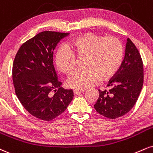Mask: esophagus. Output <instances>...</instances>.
<instances>
[{
  "label": "esophagus",
  "mask_w": 153,
  "mask_h": 153,
  "mask_svg": "<svg viewBox=\"0 0 153 153\" xmlns=\"http://www.w3.org/2000/svg\"><path fill=\"white\" fill-rule=\"evenodd\" d=\"M85 90V89H75L74 91H73V93H74V94H79V93H81L82 92H84Z\"/></svg>",
  "instance_id": "1"
}]
</instances>
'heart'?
I'll list each match as a JSON object with an SVG mask.
<instances>
[{
  "label": "heart",
  "instance_id": "heart-1",
  "mask_svg": "<svg viewBox=\"0 0 153 153\" xmlns=\"http://www.w3.org/2000/svg\"><path fill=\"white\" fill-rule=\"evenodd\" d=\"M75 56L84 57L85 68L75 72L67 84L71 88L85 89L96 83L100 78L107 79L115 75L123 63L124 51L115 37L82 34L73 38L68 48H62L56 53L55 62L58 71L65 75L73 73L76 65Z\"/></svg>",
  "mask_w": 153,
  "mask_h": 153
}]
</instances>
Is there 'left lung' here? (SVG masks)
Returning <instances> with one entry per match:
<instances>
[{"mask_svg":"<svg viewBox=\"0 0 153 153\" xmlns=\"http://www.w3.org/2000/svg\"><path fill=\"white\" fill-rule=\"evenodd\" d=\"M143 63L138 50L127 39L126 55L118 71L109 80V90H99L94 108L100 115L115 119L128 113L137 102L143 85Z\"/></svg>","mask_w":153,"mask_h":153,"instance_id":"left-lung-1","label":"left lung"}]
</instances>
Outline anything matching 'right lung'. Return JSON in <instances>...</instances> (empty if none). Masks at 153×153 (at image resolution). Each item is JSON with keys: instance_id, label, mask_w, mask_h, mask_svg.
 I'll list each match as a JSON object with an SVG mask.
<instances>
[{"instance_id": "right-lung-1", "label": "right lung", "mask_w": 153, "mask_h": 153, "mask_svg": "<svg viewBox=\"0 0 153 153\" xmlns=\"http://www.w3.org/2000/svg\"><path fill=\"white\" fill-rule=\"evenodd\" d=\"M68 34L55 31L37 34L21 45L13 63V82L18 100L30 115L42 120H52L61 115L73 98L72 90L60 88L62 82L58 80L53 62L57 44Z\"/></svg>"}]
</instances>
